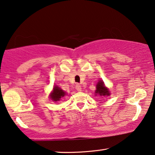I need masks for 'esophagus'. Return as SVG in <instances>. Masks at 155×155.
<instances>
[{
  "label": "esophagus",
  "mask_w": 155,
  "mask_h": 155,
  "mask_svg": "<svg viewBox=\"0 0 155 155\" xmlns=\"http://www.w3.org/2000/svg\"><path fill=\"white\" fill-rule=\"evenodd\" d=\"M76 88L78 91H81V86L79 84H76Z\"/></svg>",
  "instance_id": "1"
}]
</instances>
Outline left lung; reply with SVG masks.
<instances>
[{"instance_id": "left-lung-1", "label": "left lung", "mask_w": 155, "mask_h": 155, "mask_svg": "<svg viewBox=\"0 0 155 155\" xmlns=\"http://www.w3.org/2000/svg\"><path fill=\"white\" fill-rule=\"evenodd\" d=\"M95 93L96 94H99L100 96H109L110 94H109L108 90L105 87V85L104 84V81H99L98 83H97L96 85V90L95 91Z\"/></svg>"}]
</instances>
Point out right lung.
<instances>
[{
	"instance_id": "obj_1",
	"label": "right lung",
	"mask_w": 155,
	"mask_h": 155,
	"mask_svg": "<svg viewBox=\"0 0 155 155\" xmlns=\"http://www.w3.org/2000/svg\"><path fill=\"white\" fill-rule=\"evenodd\" d=\"M65 95L66 93L63 90H61L58 86H54L53 88V91L50 96V98L54 101H57L60 100L61 98H63Z\"/></svg>"
}]
</instances>
